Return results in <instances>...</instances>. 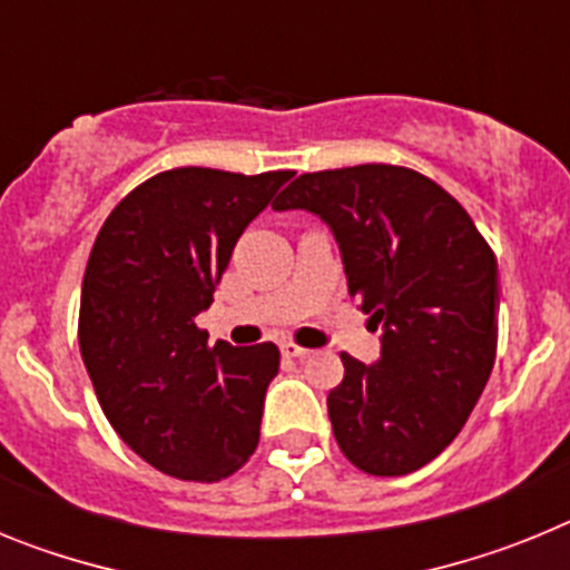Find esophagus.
<instances>
[{"label": "esophagus", "instance_id": "34e87169", "mask_svg": "<svg viewBox=\"0 0 570 570\" xmlns=\"http://www.w3.org/2000/svg\"><path fill=\"white\" fill-rule=\"evenodd\" d=\"M279 351H282V356H285V360H305V356L311 354L308 347L294 345V342H282V345H279Z\"/></svg>", "mask_w": 570, "mask_h": 570}]
</instances>
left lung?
Returning a JSON list of instances; mask_svg holds the SVG:
<instances>
[{"mask_svg":"<svg viewBox=\"0 0 570 570\" xmlns=\"http://www.w3.org/2000/svg\"><path fill=\"white\" fill-rule=\"evenodd\" d=\"M274 210H308L340 245L347 294L382 331L380 360L342 354L328 394L342 454L374 476L440 456L485 391L497 360L500 274L454 196L396 165L302 174Z\"/></svg>","mask_w":570,"mask_h":570,"instance_id":"1","label":"left lung"}]
</instances>
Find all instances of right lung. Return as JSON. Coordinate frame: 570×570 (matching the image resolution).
<instances>
[{
    "label": "right lung",
    "instance_id": "obj_1",
    "mask_svg": "<svg viewBox=\"0 0 570 570\" xmlns=\"http://www.w3.org/2000/svg\"><path fill=\"white\" fill-rule=\"evenodd\" d=\"M291 176L165 170L130 190L94 242L82 362L116 434L168 476L223 480L256 451L279 351L208 347L194 320L210 308L242 230Z\"/></svg>",
    "mask_w": 570,
    "mask_h": 570
}]
</instances>
